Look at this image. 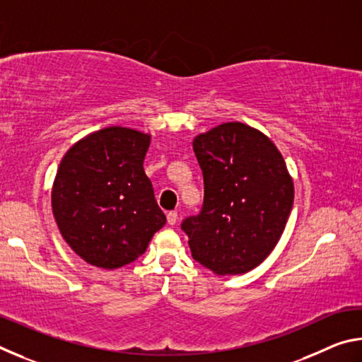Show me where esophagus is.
Instances as JSON below:
<instances>
[{
	"instance_id": "1",
	"label": "esophagus",
	"mask_w": 362,
	"mask_h": 362,
	"mask_svg": "<svg viewBox=\"0 0 362 362\" xmlns=\"http://www.w3.org/2000/svg\"><path fill=\"white\" fill-rule=\"evenodd\" d=\"M177 220H179V214H177L175 211L168 212V223L169 225H175Z\"/></svg>"
}]
</instances>
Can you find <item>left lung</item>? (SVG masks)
I'll list each match as a JSON object with an SVG mask.
<instances>
[{"label":"left lung","instance_id":"left-lung-1","mask_svg":"<svg viewBox=\"0 0 362 362\" xmlns=\"http://www.w3.org/2000/svg\"><path fill=\"white\" fill-rule=\"evenodd\" d=\"M204 177L199 216L183 220L194 260L218 276L247 273L272 254L293 204V179L273 140L240 121L193 139Z\"/></svg>","mask_w":362,"mask_h":362}]
</instances>
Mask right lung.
I'll list each match as a JSON object with an SVG mask.
<instances>
[{"label":"right lung","instance_id":"add662e5","mask_svg":"<svg viewBox=\"0 0 362 362\" xmlns=\"http://www.w3.org/2000/svg\"><path fill=\"white\" fill-rule=\"evenodd\" d=\"M150 142L142 131L103 127L73 144L59 164L54 218L65 243L89 265H127L166 223L144 170Z\"/></svg>","mask_w":362,"mask_h":362}]
</instances>
